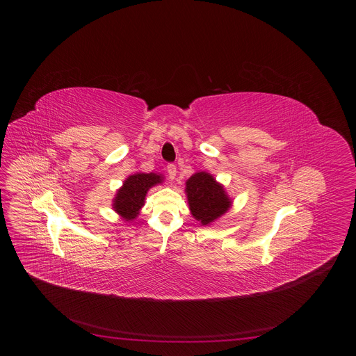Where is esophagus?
I'll list each match as a JSON object with an SVG mask.
<instances>
[{"label":"esophagus","mask_w":356,"mask_h":356,"mask_svg":"<svg viewBox=\"0 0 356 356\" xmlns=\"http://www.w3.org/2000/svg\"><path fill=\"white\" fill-rule=\"evenodd\" d=\"M167 172H168V176H170V180H173V179L176 177V173H177V170H176V165H175V164H168V167H167Z\"/></svg>","instance_id":"1"}]
</instances>
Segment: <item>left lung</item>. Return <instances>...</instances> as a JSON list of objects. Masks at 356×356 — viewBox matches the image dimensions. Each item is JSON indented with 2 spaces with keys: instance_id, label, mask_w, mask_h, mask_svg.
Returning a JSON list of instances; mask_svg holds the SVG:
<instances>
[{
  "instance_id": "left-lung-1",
  "label": "left lung",
  "mask_w": 356,
  "mask_h": 356,
  "mask_svg": "<svg viewBox=\"0 0 356 356\" xmlns=\"http://www.w3.org/2000/svg\"><path fill=\"white\" fill-rule=\"evenodd\" d=\"M186 202L191 215L202 225H209L225 215L232 207V199L211 173H193L186 181Z\"/></svg>"
}]
</instances>
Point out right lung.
Returning <instances> with one entry per match:
<instances>
[{"mask_svg":"<svg viewBox=\"0 0 356 356\" xmlns=\"http://www.w3.org/2000/svg\"><path fill=\"white\" fill-rule=\"evenodd\" d=\"M164 176L161 173L137 172L128 176L113 197L112 208L127 222L135 220L144 207L145 196L152 186L161 184Z\"/></svg>","mask_w":356,"mask_h":356,"instance_id":"add662e5","label":"right lung"}]
</instances>
